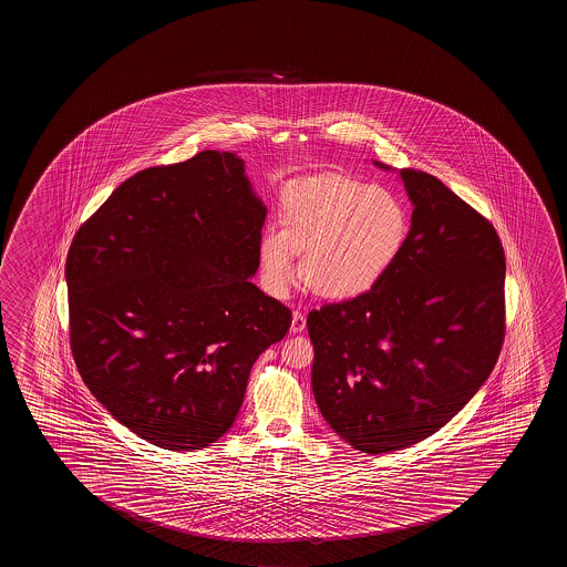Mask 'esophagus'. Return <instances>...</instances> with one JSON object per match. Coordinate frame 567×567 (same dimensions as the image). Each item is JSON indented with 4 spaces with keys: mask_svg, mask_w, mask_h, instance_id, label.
I'll return each mask as SVG.
<instances>
[{
    "mask_svg": "<svg viewBox=\"0 0 567 567\" xmlns=\"http://www.w3.org/2000/svg\"><path fill=\"white\" fill-rule=\"evenodd\" d=\"M305 328H307V318H305V315H302L300 310H295V312H292L290 332H292V334H300V332H305Z\"/></svg>",
    "mask_w": 567,
    "mask_h": 567,
    "instance_id": "34e87169",
    "label": "esophagus"
}]
</instances>
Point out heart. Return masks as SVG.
<instances>
[{"label":"heart","mask_w":567,"mask_h":567,"mask_svg":"<svg viewBox=\"0 0 567 567\" xmlns=\"http://www.w3.org/2000/svg\"><path fill=\"white\" fill-rule=\"evenodd\" d=\"M280 221L260 233V285L285 297L297 277L326 298H353L380 282L409 231L405 205L380 186L352 177H302L280 194Z\"/></svg>","instance_id":"obj_1"}]
</instances>
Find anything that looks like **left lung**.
<instances>
[{"instance_id": "left-lung-1", "label": "left lung", "mask_w": 567, "mask_h": 567, "mask_svg": "<svg viewBox=\"0 0 567 567\" xmlns=\"http://www.w3.org/2000/svg\"><path fill=\"white\" fill-rule=\"evenodd\" d=\"M400 176L413 204L400 257L368 292L307 320L318 409L370 455L415 445L455 417L494 370L506 328L496 229L427 172Z\"/></svg>"}]
</instances>
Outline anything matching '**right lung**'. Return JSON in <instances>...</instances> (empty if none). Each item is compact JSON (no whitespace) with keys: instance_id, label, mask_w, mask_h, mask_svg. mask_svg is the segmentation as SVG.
I'll list each match as a JSON object with an SVG mask.
<instances>
[{"instance_id":"1","label":"right lung","mask_w":567,"mask_h":567,"mask_svg":"<svg viewBox=\"0 0 567 567\" xmlns=\"http://www.w3.org/2000/svg\"><path fill=\"white\" fill-rule=\"evenodd\" d=\"M267 207L233 152L148 167L84 221L66 255L71 350L86 388L152 445L225 435L252 363L292 315L252 285Z\"/></svg>"}]
</instances>
